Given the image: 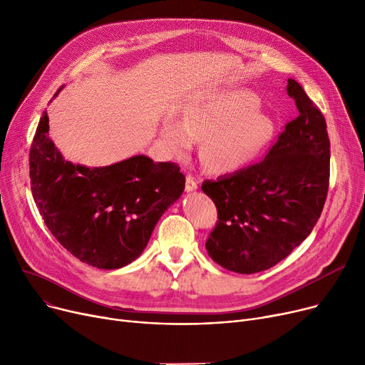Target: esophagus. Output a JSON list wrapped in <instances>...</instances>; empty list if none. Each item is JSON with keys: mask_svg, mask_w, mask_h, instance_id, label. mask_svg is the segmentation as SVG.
I'll list each match as a JSON object with an SVG mask.
<instances>
[{"mask_svg": "<svg viewBox=\"0 0 365 365\" xmlns=\"http://www.w3.org/2000/svg\"><path fill=\"white\" fill-rule=\"evenodd\" d=\"M197 187H198V182L192 176L187 175L186 176V185H185L186 192H194V190H197Z\"/></svg>", "mask_w": 365, "mask_h": 365, "instance_id": "1", "label": "esophagus"}]
</instances>
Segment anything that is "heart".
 Returning a JSON list of instances; mask_svg holds the SVG:
<instances>
[{
  "label": "heart",
  "mask_w": 365,
  "mask_h": 365,
  "mask_svg": "<svg viewBox=\"0 0 365 365\" xmlns=\"http://www.w3.org/2000/svg\"><path fill=\"white\" fill-rule=\"evenodd\" d=\"M260 101L244 88L217 90L190 101L182 121L165 120L160 138L165 150L185 157L202 139L200 158L213 175H227L250 164L269 142L274 123L257 110Z\"/></svg>",
  "instance_id": "obj_1"
}]
</instances>
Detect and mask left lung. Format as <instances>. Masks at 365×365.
Returning <instances> with one entry per match:
<instances>
[{
    "label": "left lung",
    "instance_id": "8db88e82",
    "mask_svg": "<svg viewBox=\"0 0 365 365\" xmlns=\"http://www.w3.org/2000/svg\"><path fill=\"white\" fill-rule=\"evenodd\" d=\"M287 93L299 117L285 125L264 160L201 186L219 216L205 248L227 271L256 274L285 259L312 232L327 198V124L293 78Z\"/></svg>",
    "mask_w": 365,
    "mask_h": 365
}]
</instances>
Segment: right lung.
I'll return each mask as SVG.
<instances>
[{"mask_svg": "<svg viewBox=\"0 0 365 365\" xmlns=\"http://www.w3.org/2000/svg\"><path fill=\"white\" fill-rule=\"evenodd\" d=\"M48 128L44 112L31 145L29 176L50 232L72 256L99 269L136 260L160 217L183 192L180 168L145 155L105 167L72 164L48 138Z\"/></svg>", "mask_w": 365, "mask_h": 365, "instance_id": "1", "label": "right lung"}]
</instances>
